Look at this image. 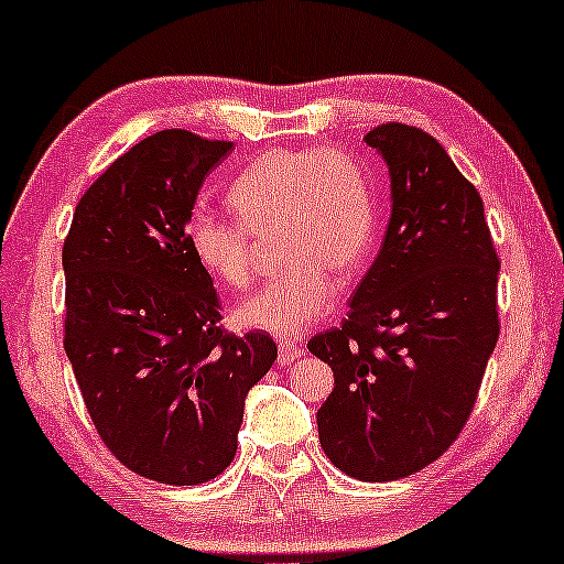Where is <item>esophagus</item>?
I'll return each instance as SVG.
<instances>
[{
  "mask_svg": "<svg viewBox=\"0 0 564 564\" xmlns=\"http://www.w3.org/2000/svg\"><path fill=\"white\" fill-rule=\"evenodd\" d=\"M300 355H303V347H300L297 341L282 339V341H280V357H276V362H280V365H290L292 360H297Z\"/></svg>",
  "mask_w": 564,
  "mask_h": 564,
  "instance_id": "1",
  "label": "esophagus"
}]
</instances>
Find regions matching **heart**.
Returning a JSON list of instances; mask_svg holds the SVG:
<instances>
[{
    "instance_id": "b5f03b06",
    "label": "heart",
    "mask_w": 564,
    "mask_h": 564,
    "mask_svg": "<svg viewBox=\"0 0 564 564\" xmlns=\"http://www.w3.org/2000/svg\"><path fill=\"white\" fill-rule=\"evenodd\" d=\"M238 219L196 209L186 243L204 272L225 288L251 280L253 238L276 236L282 274L236 305L240 328L282 339L303 334L332 311L334 280H352L376 246L378 207L360 160L339 148L274 150L253 160L228 188Z\"/></svg>"
}]
</instances>
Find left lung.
<instances>
[{"label":"left lung","mask_w":564,"mask_h":564,"mask_svg":"<svg viewBox=\"0 0 564 564\" xmlns=\"http://www.w3.org/2000/svg\"><path fill=\"white\" fill-rule=\"evenodd\" d=\"M365 142L389 165V230L345 324L308 349L334 370L316 416L328 460L393 481L441 458L469 420L500 336V261L479 192L437 139L380 123Z\"/></svg>","instance_id":"8db88e82"}]
</instances>
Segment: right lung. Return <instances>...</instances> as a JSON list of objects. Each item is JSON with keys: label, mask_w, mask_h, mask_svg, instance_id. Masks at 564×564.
I'll return each instance as SVG.
<instances>
[{"label": "right lung", "mask_w": 564, "mask_h": 564, "mask_svg": "<svg viewBox=\"0 0 564 564\" xmlns=\"http://www.w3.org/2000/svg\"><path fill=\"white\" fill-rule=\"evenodd\" d=\"M232 142L158 131L108 165L64 240V349L93 425L127 469L202 485L230 466L246 393L276 360L264 332L228 334L186 243L204 175Z\"/></svg>", "instance_id": "1"}]
</instances>
